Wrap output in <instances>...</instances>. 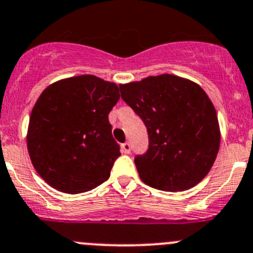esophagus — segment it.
<instances>
[{
    "mask_svg": "<svg viewBox=\"0 0 253 253\" xmlns=\"http://www.w3.org/2000/svg\"><path fill=\"white\" fill-rule=\"evenodd\" d=\"M122 151L127 154L131 153V144H129V142H125V143L122 144Z\"/></svg>",
    "mask_w": 253,
    "mask_h": 253,
    "instance_id": "1",
    "label": "esophagus"
}]
</instances>
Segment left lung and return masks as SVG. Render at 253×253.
I'll return each mask as SVG.
<instances>
[{
    "label": "left lung",
    "instance_id": "8db88e82",
    "mask_svg": "<svg viewBox=\"0 0 253 253\" xmlns=\"http://www.w3.org/2000/svg\"><path fill=\"white\" fill-rule=\"evenodd\" d=\"M120 91L148 133V149L134 157L141 180L163 192H181L202 181L220 146L216 111L204 90L163 74L120 85Z\"/></svg>",
    "mask_w": 253,
    "mask_h": 253
}]
</instances>
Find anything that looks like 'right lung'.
Masks as SVG:
<instances>
[{
  "instance_id": "add662e5",
  "label": "right lung",
  "mask_w": 253,
  "mask_h": 253,
  "mask_svg": "<svg viewBox=\"0 0 253 253\" xmlns=\"http://www.w3.org/2000/svg\"><path fill=\"white\" fill-rule=\"evenodd\" d=\"M119 87L94 75L49 85L29 119L27 147L37 173L68 194L89 192L110 178L121 156L109 114Z\"/></svg>"
}]
</instances>
